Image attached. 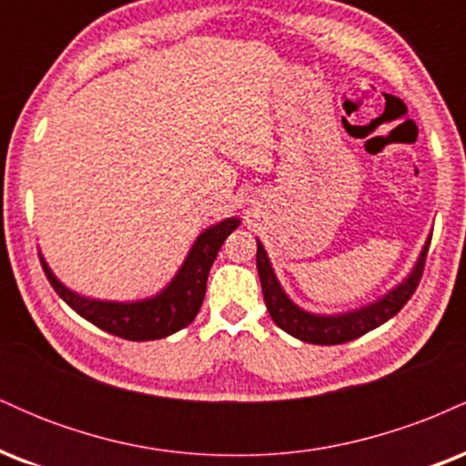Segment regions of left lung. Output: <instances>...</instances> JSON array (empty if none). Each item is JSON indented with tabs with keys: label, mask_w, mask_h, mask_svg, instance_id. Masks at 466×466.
Listing matches in <instances>:
<instances>
[{
	"label": "left lung",
	"mask_w": 466,
	"mask_h": 466,
	"mask_svg": "<svg viewBox=\"0 0 466 466\" xmlns=\"http://www.w3.org/2000/svg\"><path fill=\"white\" fill-rule=\"evenodd\" d=\"M427 249H430V243H427L425 249H422L419 263H416L414 271H411L408 280L394 289L392 293H388L383 300L374 302L372 307L361 309V311L335 315V318H324V315L307 313L289 300L285 291H282L280 285H278L274 269H271L263 245L260 243H258V249H256V267H258L260 285H263V298L271 319H274L285 333L298 337V339L302 341H309V344L335 346V344H346V341L366 335L368 330L377 329V326L388 322L390 318H394V315L408 304V300L414 296L416 287H419L422 278Z\"/></svg>",
	"instance_id": "left-lung-1"
}]
</instances>
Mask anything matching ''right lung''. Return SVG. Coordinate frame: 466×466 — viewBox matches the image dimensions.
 Returning <instances> with one entry per match:
<instances>
[{
  "label": "right lung",
  "instance_id": "right-lung-1",
  "mask_svg": "<svg viewBox=\"0 0 466 466\" xmlns=\"http://www.w3.org/2000/svg\"><path fill=\"white\" fill-rule=\"evenodd\" d=\"M238 218H228V221H221L218 226L206 229L197 238V243L192 245L188 258H186L179 274L175 276V280L157 298L144 302L117 304L87 300V298H80L63 287L44 258H41V267H44L47 280L55 287L58 296L87 322L129 341L162 339L166 335L177 333L197 318L203 296H206L210 267L215 263L223 240L238 228Z\"/></svg>",
  "mask_w": 466,
  "mask_h": 466
}]
</instances>
